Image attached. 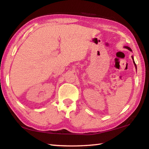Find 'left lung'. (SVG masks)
<instances>
[{
    "mask_svg": "<svg viewBox=\"0 0 149 149\" xmlns=\"http://www.w3.org/2000/svg\"><path fill=\"white\" fill-rule=\"evenodd\" d=\"M124 47H125V48L127 49L128 50H130V51H132V50H131V49L130 48V47H127V46H125ZM132 60H133V63H134V66H135V67H136V69H137L136 65V63H135V62H134V58H133V57H132Z\"/></svg>",
    "mask_w": 149,
    "mask_h": 149,
    "instance_id": "left-lung-1",
    "label": "left lung"
}]
</instances>
